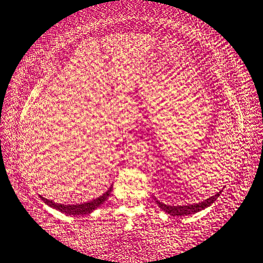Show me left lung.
Masks as SVG:
<instances>
[{
	"mask_svg": "<svg viewBox=\"0 0 263 263\" xmlns=\"http://www.w3.org/2000/svg\"><path fill=\"white\" fill-rule=\"evenodd\" d=\"M221 192L223 190L218 192L212 197H210L209 199H206V200L201 201V202H198V204H192V205H182V206H170V205H165L163 202L156 200V202L158 204V206L161 207L162 211H164L165 213L170 214V216L173 217H183V216H190V214H194L197 212H200L201 210H205L206 207H209L213 204L214 201L217 200L218 197L221 194Z\"/></svg>",
	"mask_w": 263,
	"mask_h": 263,
	"instance_id": "8db88e82",
	"label": "left lung"
}]
</instances>
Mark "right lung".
<instances>
[{
	"label": "right lung",
	"mask_w": 263,
	"mask_h": 263,
	"mask_svg": "<svg viewBox=\"0 0 263 263\" xmlns=\"http://www.w3.org/2000/svg\"><path fill=\"white\" fill-rule=\"evenodd\" d=\"M110 192H112V186H110L108 190H107L102 195H100L99 198L93 199L91 201L83 202V204H76V205H64V204H58V202H53L52 200H49V199H45L40 195L42 200L45 202L46 205H49L52 209L58 210L59 212L70 214V216H84V214H89L93 212L94 210L98 209V207L101 206L103 202H105L107 199H108Z\"/></svg>",
	"instance_id": "1"
}]
</instances>
